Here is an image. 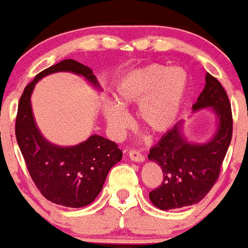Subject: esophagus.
Returning a JSON list of instances; mask_svg holds the SVG:
<instances>
[{"mask_svg": "<svg viewBox=\"0 0 248 248\" xmlns=\"http://www.w3.org/2000/svg\"><path fill=\"white\" fill-rule=\"evenodd\" d=\"M129 158L131 159L132 161H136V163H143L144 161V156L142 155L140 152L137 151H131L129 153Z\"/></svg>", "mask_w": 248, "mask_h": 248, "instance_id": "1", "label": "esophagus"}]
</instances>
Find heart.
<instances>
[{"label":"heart","instance_id":"1","mask_svg":"<svg viewBox=\"0 0 248 248\" xmlns=\"http://www.w3.org/2000/svg\"><path fill=\"white\" fill-rule=\"evenodd\" d=\"M190 77L180 66L149 63L130 71L114 88V102L101 105L107 127L114 139H121L131 124L124 109L137 107V118L148 131L163 134L180 119L189 95Z\"/></svg>","mask_w":248,"mask_h":248}]
</instances>
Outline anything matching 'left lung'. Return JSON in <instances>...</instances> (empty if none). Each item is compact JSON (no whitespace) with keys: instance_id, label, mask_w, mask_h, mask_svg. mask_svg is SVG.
Segmentation results:
<instances>
[{"instance_id":"obj_1","label":"left lung","mask_w":248,"mask_h":248,"mask_svg":"<svg viewBox=\"0 0 248 248\" xmlns=\"http://www.w3.org/2000/svg\"><path fill=\"white\" fill-rule=\"evenodd\" d=\"M204 90L193 105V111L212 108L217 129L210 141L193 143L183 132V121L161 136L152 147L148 159L160 165L163 183L149 193V200L160 210H175L198 204L219 177L232 135L229 99L218 79L207 73Z\"/></svg>"}]
</instances>
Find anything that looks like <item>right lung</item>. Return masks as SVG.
I'll list each match as a JSON object with an SVG mask.
<instances>
[{
  "label": "right lung",
  "instance_id": "add662e5",
  "mask_svg": "<svg viewBox=\"0 0 248 248\" xmlns=\"http://www.w3.org/2000/svg\"><path fill=\"white\" fill-rule=\"evenodd\" d=\"M55 72L82 76L100 89L92 68L67 59L42 71L24 89L18 106L16 136L29 173L49 202L66 207L92 204L104 187L112 166L122 160L123 152L116 142L99 135L72 147H61L46 141L38 130L31 108V94L41 78Z\"/></svg>",
  "mask_w": 248,
  "mask_h": 248
}]
</instances>
